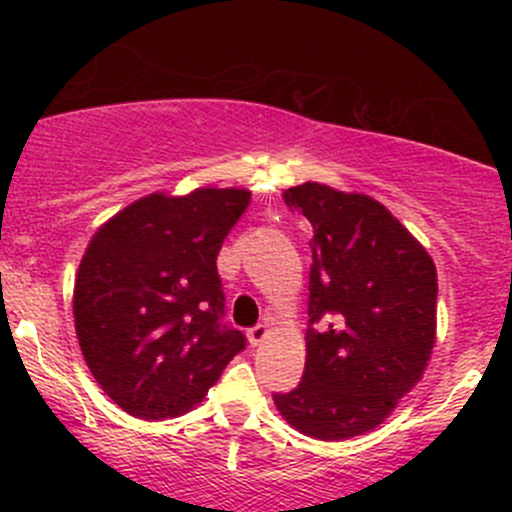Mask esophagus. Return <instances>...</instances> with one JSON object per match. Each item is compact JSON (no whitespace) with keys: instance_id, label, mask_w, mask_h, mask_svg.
<instances>
[{"instance_id":"1","label":"esophagus","mask_w":512,"mask_h":512,"mask_svg":"<svg viewBox=\"0 0 512 512\" xmlns=\"http://www.w3.org/2000/svg\"><path fill=\"white\" fill-rule=\"evenodd\" d=\"M247 339H250L252 347H260V344H265L270 339V327L267 324H257V327H252L247 332Z\"/></svg>"}]
</instances>
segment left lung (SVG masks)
Segmentation results:
<instances>
[{
	"label": "left lung",
	"mask_w": 512,
	"mask_h": 512,
	"mask_svg": "<svg viewBox=\"0 0 512 512\" xmlns=\"http://www.w3.org/2000/svg\"><path fill=\"white\" fill-rule=\"evenodd\" d=\"M314 227L309 317L299 386L277 394L304 436L347 441L386 421L421 381L436 344V265L379 200L324 183L282 193Z\"/></svg>",
	"instance_id": "obj_1"
}]
</instances>
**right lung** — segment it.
Instances as JSON below:
<instances>
[{
	"label": "right lung",
	"instance_id": "1",
	"mask_svg": "<svg viewBox=\"0 0 512 512\" xmlns=\"http://www.w3.org/2000/svg\"><path fill=\"white\" fill-rule=\"evenodd\" d=\"M247 188L151 193L108 218L74 282V327L108 399L138 418L188 414L245 347L220 329L218 252Z\"/></svg>",
	"mask_w": 512,
	"mask_h": 512
}]
</instances>
